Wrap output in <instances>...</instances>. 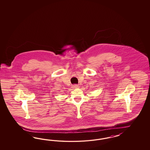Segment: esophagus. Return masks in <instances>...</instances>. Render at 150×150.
Returning <instances> with one entry per match:
<instances>
[{"label": "esophagus", "instance_id": "esophagus-1", "mask_svg": "<svg viewBox=\"0 0 150 150\" xmlns=\"http://www.w3.org/2000/svg\"><path fill=\"white\" fill-rule=\"evenodd\" d=\"M73 88H78L79 87V85H73Z\"/></svg>", "mask_w": 150, "mask_h": 150}]
</instances>
